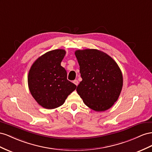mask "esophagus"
Listing matches in <instances>:
<instances>
[{
	"label": "esophagus",
	"mask_w": 152,
	"mask_h": 152,
	"mask_svg": "<svg viewBox=\"0 0 152 152\" xmlns=\"http://www.w3.org/2000/svg\"><path fill=\"white\" fill-rule=\"evenodd\" d=\"M73 83H75L76 86H77V85H78L79 82H78V81H77V80H74V81H73Z\"/></svg>",
	"instance_id": "1"
}]
</instances>
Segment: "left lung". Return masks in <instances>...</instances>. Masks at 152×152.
I'll list each match as a JSON object with an SVG mask.
<instances>
[{
	"instance_id": "8db88e82",
	"label": "left lung",
	"mask_w": 152,
	"mask_h": 152,
	"mask_svg": "<svg viewBox=\"0 0 152 152\" xmlns=\"http://www.w3.org/2000/svg\"><path fill=\"white\" fill-rule=\"evenodd\" d=\"M75 55L82 78L77 86V94L90 109H110L118 100L123 86L118 64L110 56L96 49L76 50Z\"/></svg>"
}]
</instances>
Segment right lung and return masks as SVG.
Here are the masks:
<instances>
[{"instance_id": "1", "label": "right lung", "mask_w": 152, "mask_h": 152, "mask_svg": "<svg viewBox=\"0 0 152 152\" xmlns=\"http://www.w3.org/2000/svg\"><path fill=\"white\" fill-rule=\"evenodd\" d=\"M66 52L62 49L50 51L33 63L28 75L30 94L36 102L48 110L62 106L76 86L67 79L61 62Z\"/></svg>"}]
</instances>
